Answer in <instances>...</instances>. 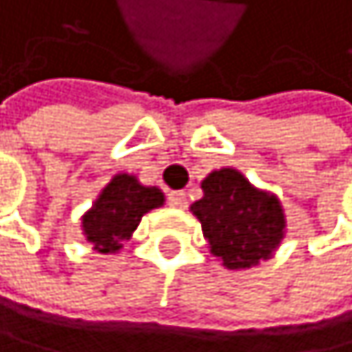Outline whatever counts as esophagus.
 I'll list each match as a JSON object with an SVG mask.
<instances>
[{
    "label": "esophagus",
    "instance_id": "1",
    "mask_svg": "<svg viewBox=\"0 0 352 352\" xmlns=\"http://www.w3.org/2000/svg\"><path fill=\"white\" fill-rule=\"evenodd\" d=\"M168 206L170 208H177V210H184L188 206L186 192L184 190H173V192H168Z\"/></svg>",
    "mask_w": 352,
    "mask_h": 352
}]
</instances>
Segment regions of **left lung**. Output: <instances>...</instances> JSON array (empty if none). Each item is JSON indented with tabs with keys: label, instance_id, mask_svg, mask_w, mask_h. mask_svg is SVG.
<instances>
[{
	"label": "left lung",
	"instance_id": "8db88e82",
	"mask_svg": "<svg viewBox=\"0 0 352 352\" xmlns=\"http://www.w3.org/2000/svg\"><path fill=\"white\" fill-rule=\"evenodd\" d=\"M201 188L203 197L190 212L225 268H253L275 253L285 236V216L275 195L259 190L236 168L212 170Z\"/></svg>",
	"mask_w": 352,
	"mask_h": 352
}]
</instances>
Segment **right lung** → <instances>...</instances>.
<instances>
[{"label": "right lung", "mask_w": 352, "mask_h": 352, "mask_svg": "<svg viewBox=\"0 0 352 352\" xmlns=\"http://www.w3.org/2000/svg\"><path fill=\"white\" fill-rule=\"evenodd\" d=\"M160 206L164 195L155 186H142L133 175L118 173L82 216L84 238L97 253H118L140 225V219Z\"/></svg>", "instance_id": "1"}]
</instances>
